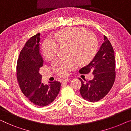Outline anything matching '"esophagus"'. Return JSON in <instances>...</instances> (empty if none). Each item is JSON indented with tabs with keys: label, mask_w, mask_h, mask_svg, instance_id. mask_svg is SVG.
<instances>
[{
	"label": "esophagus",
	"mask_w": 131,
	"mask_h": 131,
	"mask_svg": "<svg viewBox=\"0 0 131 131\" xmlns=\"http://www.w3.org/2000/svg\"><path fill=\"white\" fill-rule=\"evenodd\" d=\"M70 81V79H63V80H62V83H65V82H68V81Z\"/></svg>",
	"instance_id": "obj_1"
}]
</instances>
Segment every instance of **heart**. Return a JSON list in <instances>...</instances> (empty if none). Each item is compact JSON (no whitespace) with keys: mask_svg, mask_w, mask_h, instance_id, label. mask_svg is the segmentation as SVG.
I'll use <instances>...</instances> for the list:
<instances>
[{"mask_svg":"<svg viewBox=\"0 0 131 131\" xmlns=\"http://www.w3.org/2000/svg\"><path fill=\"white\" fill-rule=\"evenodd\" d=\"M54 39H47L42 44V52L47 60L56 57L60 46L69 47L67 59H57L52 64V68L58 74L66 75L70 71L81 64L90 61L97 52L98 40L95 34L83 27L68 28L58 32Z\"/></svg>","mask_w":131,"mask_h":131,"instance_id":"obj_1","label":"heart"}]
</instances>
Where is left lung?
Masks as SVG:
<instances>
[{"instance_id":"8db88e82","label":"left lung","mask_w":131,"mask_h":131,"mask_svg":"<svg viewBox=\"0 0 131 131\" xmlns=\"http://www.w3.org/2000/svg\"><path fill=\"white\" fill-rule=\"evenodd\" d=\"M115 60L113 47L107 37L104 35V41L97 54L88 65L80 70V73L94 75L92 80L86 81L79 79L81 86V96L90 102L103 99L113 86L115 79Z\"/></svg>"}]
</instances>
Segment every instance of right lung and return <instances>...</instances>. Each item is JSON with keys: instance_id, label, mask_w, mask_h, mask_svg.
<instances>
[{"instance_id": "add662e5", "label": "right lung", "mask_w": 131, "mask_h": 131, "mask_svg": "<svg viewBox=\"0 0 131 131\" xmlns=\"http://www.w3.org/2000/svg\"><path fill=\"white\" fill-rule=\"evenodd\" d=\"M40 34L31 37L20 52L17 61V79L22 93L30 101L39 106H45L54 101L60 92L59 81L41 83L39 69L43 60L39 52Z\"/></svg>"}]
</instances>
